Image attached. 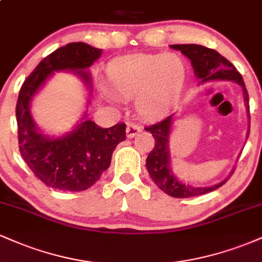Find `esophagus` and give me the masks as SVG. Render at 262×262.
<instances>
[{"label":"esophagus","mask_w":262,"mask_h":262,"mask_svg":"<svg viewBox=\"0 0 262 262\" xmlns=\"http://www.w3.org/2000/svg\"><path fill=\"white\" fill-rule=\"evenodd\" d=\"M140 132H141L140 125L135 124V123H128V125H127V137L128 138H133L137 134H139Z\"/></svg>","instance_id":"34e87169"}]
</instances>
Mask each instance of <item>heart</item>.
Instances as JSON below:
<instances>
[{
  "mask_svg": "<svg viewBox=\"0 0 262 262\" xmlns=\"http://www.w3.org/2000/svg\"><path fill=\"white\" fill-rule=\"evenodd\" d=\"M186 79V66L176 54H149L116 59L108 68L111 90L123 100L135 97L141 116H158L175 101ZM114 98L110 90H104Z\"/></svg>",
  "mask_w": 262,
  "mask_h": 262,
  "instance_id": "1",
  "label": "heart"
}]
</instances>
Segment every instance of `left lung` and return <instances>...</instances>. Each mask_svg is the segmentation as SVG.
I'll list each match as a JSON object with an SVG mask.
<instances>
[{
	"label": "left lung",
	"mask_w": 262,
	"mask_h": 262,
	"mask_svg": "<svg viewBox=\"0 0 262 262\" xmlns=\"http://www.w3.org/2000/svg\"><path fill=\"white\" fill-rule=\"evenodd\" d=\"M172 49L180 50L183 55L187 56L191 60L192 68H193L194 75L201 82L215 80H228L234 81L242 87L244 92V102L246 111L249 113V95L246 91V87L243 80V76L236 70L229 60L222 56L214 49L203 47L198 44H176L171 45ZM250 118V114H248ZM173 114L169 117L160 119V121L152 123L151 125L145 128L146 132H150L155 139V146L152 148L150 154L146 159V169L152 181L161 191L167 193L171 197L175 198H187L193 196H201V194L208 193L223 186L228 179L231 176V172L228 179L224 181L217 183L210 187H192L180 181L173 175L172 170L170 167V149H169V138L172 125ZM249 137V130H248Z\"/></svg>",
	"instance_id": "8db88e82"
}]
</instances>
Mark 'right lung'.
<instances>
[{
  "instance_id": "obj_1",
  "label": "right lung",
  "mask_w": 262,
  "mask_h": 262,
  "mask_svg": "<svg viewBox=\"0 0 262 262\" xmlns=\"http://www.w3.org/2000/svg\"><path fill=\"white\" fill-rule=\"evenodd\" d=\"M101 54V49L86 43H69L41 60L20 87L16 106L20 155L32 172L52 188H90L110 167L116 146L125 140L124 123L101 128L86 119V114L73 132L60 138L44 135L33 121L31 102L45 81L55 71H74L92 90L91 76L85 70Z\"/></svg>"
}]
</instances>
